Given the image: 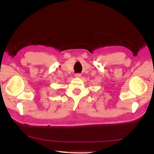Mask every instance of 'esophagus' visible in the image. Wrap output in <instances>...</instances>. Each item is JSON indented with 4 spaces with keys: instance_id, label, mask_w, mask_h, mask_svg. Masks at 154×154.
<instances>
[{
    "instance_id": "esophagus-1",
    "label": "esophagus",
    "mask_w": 154,
    "mask_h": 154,
    "mask_svg": "<svg viewBox=\"0 0 154 154\" xmlns=\"http://www.w3.org/2000/svg\"><path fill=\"white\" fill-rule=\"evenodd\" d=\"M75 77L76 78H80L81 77V74H80V73L75 74Z\"/></svg>"
}]
</instances>
